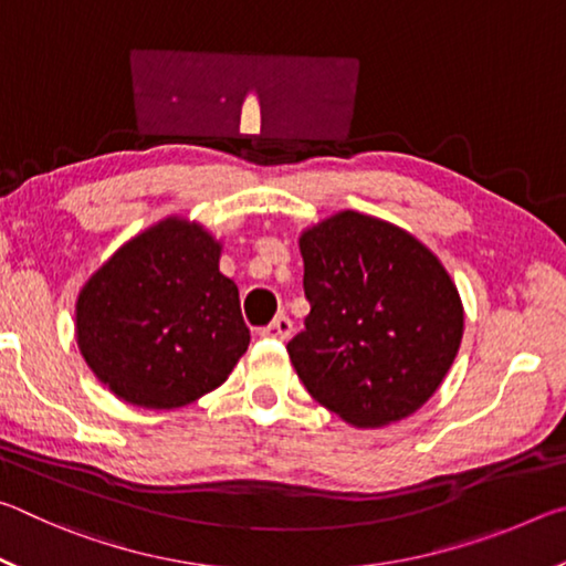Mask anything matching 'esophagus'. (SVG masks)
I'll return each mask as SVG.
<instances>
[{"instance_id": "34e87169", "label": "esophagus", "mask_w": 566, "mask_h": 566, "mask_svg": "<svg viewBox=\"0 0 566 566\" xmlns=\"http://www.w3.org/2000/svg\"><path fill=\"white\" fill-rule=\"evenodd\" d=\"M294 329V324L290 317H284V314H280V317H274L272 324H266V327L262 329V337H272V339H290V334Z\"/></svg>"}]
</instances>
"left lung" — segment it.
Masks as SVG:
<instances>
[{"label": "left lung", "mask_w": 566, "mask_h": 566, "mask_svg": "<svg viewBox=\"0 0 566 566\" xmlns=\"http://www.w3.org/2000/svg\"><path fill=\"white\" fill-rule=\"evenodd\" d=\"M310 314L286 344L310 395L347 424H395L447 377L464 334L459 292L429 247L344 209L300 237Z\"/></svg>", "instance_id": "obj_1"}]
</instances>
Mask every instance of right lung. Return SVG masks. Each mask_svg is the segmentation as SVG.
<instances>
[{
    "label": "right lung",
    "instance_id": "obj_1",
    "mask_svg": "<svg viewBox=\"0 0 566 566\" xmlns=\"http://www.w3.org/2000/svg\"><path fill=\"white\" fill-rule=\"evenodd\" d=\"M222 242L167 217L122 244L76 296V344L119 399L177 409L224 385L249 347Z\"/></svg>",
    "mask_w": 566,
    "mask_h": 566
}]
</instances>
